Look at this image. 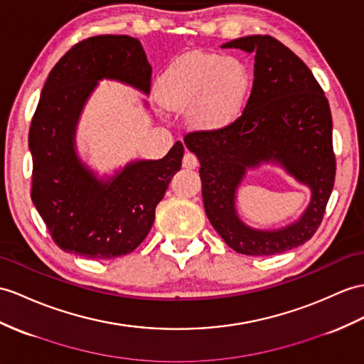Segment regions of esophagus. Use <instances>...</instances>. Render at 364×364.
<instances>
[{
    "label": "esophagus",
    "instance_id": "esophagus-1",
    "mask_svg": "<svg viewBox=\"0 0 364 364\" xmlns=\"http://www.w3.org/2000/svg\"><path fill=\"white\" fill-rule=\"evenodd\" d=\"M182 165H183V168H190V170H193V168H196L199 165V161L193 153H185Z\"/></svg>",
    "mask_w": 364,
    "mask_h": 364
}]
</instances>
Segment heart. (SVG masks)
<instances>
[{"instance_id": "obj_1", "label": "heart", "mask_w": 364, "mask_h": 364, "mask_svg": "<svg viewBox=\"0 0 364 364\" xmlns=\"http://www.w3.org/2000/svg\"><path fill=\"white\" fill-rule=\"evenodd\" d=\"M245 61L207 52L177 58L159 80V99L166 108L190 111L202 129H220L239 119L252 92Z\"/></svg>"}]
</instances>
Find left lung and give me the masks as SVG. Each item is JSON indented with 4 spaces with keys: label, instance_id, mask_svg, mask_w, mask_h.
Segmentation results:
<instances>
[{
    "label": "left lung",
    "instance_id": "left-lung-1",
    "mask_svg": "<svg viewBox=\"0 0 364 364\" xmlns=\"http://www.w3.org/2000/svg\"><path fill=\"white\" fill-rule=\"evenodd\" d=\"M223 48L255 52V80L244 112L232 125L183 137L199 159L207 218L237 253L269 256L303 245L320 227L335 182L332 115L314 74L270 35H250ZM278 163L313 191L296 223L279 230L245 226L235 211V190L249 167Z\"/></svg>",
    "mask_w": 364,
    "mask_h": 364
}]
</instances>
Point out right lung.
<instances>
[{"label":"right lung","instance_id":"right-lung-1","mask_svg":"<svg viewBox=\"0 0 364 364\" xmlns=\"http://www.w3.org/2000/svg\"><path fill=\"white\" fill-rule=\"evenodd\" d=\"M103 78L149 94L151 66L137 38L97 35L70 48L49 73L29 129L33 205L61 250L90 259L137 249L183 157L176 141L164 159L131 162L109 179L80 161L77 122Z\"/></svg>","mask_w":364,"mask_h":364}]
</instances>
